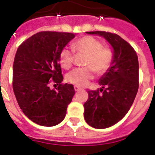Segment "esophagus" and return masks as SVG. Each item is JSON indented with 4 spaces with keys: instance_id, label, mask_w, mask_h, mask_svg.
I'll return each instance as SVG.
<instances>
[{
    "instance_id": "34e87169",
    "label": "esophagus",
    "mask_w": 155,
    "mask_h": 155,
    "mask_svg": "<svg viewBox=\"0 0 155 155\" xmlns=\"http://www.w3.org/2000/svg\"><path fill=\"white\" fill-rule=\"evenodd\" d=\"M74 89H75V91H76V92H77V91H79L80 90V88L79 87V86H75L74 87Z\"/></svg>"
}]
</instances>
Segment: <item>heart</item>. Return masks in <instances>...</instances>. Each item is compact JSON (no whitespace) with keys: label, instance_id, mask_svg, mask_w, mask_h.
Wrapping results in <instances>:
<instances>
[{"label":"heart","instance_id":"obj_1","mask_svg":"<svg viewBox=\"0 0 155 155\" xmlns=\"http://www.w3.org/2000/svg\"><path fill=\"white\" fill-rule=\"evenodd\" d=\"M73 48L78 53L86 55L84 65L86 67L76 68L66 75V80L76 86H86L94 77V70L98 74H102L109 68L113 59L112 50L102 47L99 40L90 36H86L76 40ZM74 61L73 52L66 47L60 51L59 62L62 67L69 69Z\"/></svg>","mask_w":155,"mask_h":155}]
</instances>
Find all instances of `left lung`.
I'll use <instances>...</instances> for the list:
<instances>
[{
  "label": "left lung",
  "instance_id": "obj_1",
  "mask_svg": "<svg viewBox=\"0 0 155 155\" xmlns=\"http://www.w3.org/2000/svg\"><path fill=\"white\" fill-rule=\"evenodd\" d=\"M104 37L113 49L110 66L99 79V90L88 91L84 104V118L95 128L115 125L128 113L138 89L139 66L136 52L131 45L115 34L105 31L86 32Z\"/></svg>",
  "mask_w": 155,
  "mask_h": 155
}]
</instances>
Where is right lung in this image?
<instances>
[{
    "label": "right lung",
    "mask_w": 155,
    "mask_h": 155,
    "mask_svg": "<svg viewBox=\"0 0 155 155\" xmlns=\"http://www.w3.org/2000/svg\"><path fill=\"white\" fill-rule=\"evenodd\" d=\"M76 34L39 32L18 47L13 66V89L24 115L42 126L60 124L73 99V85L61 84L63 77L59 62L60 51ZM53 81L59 86L50 90Z\"/></svg>",
    "instance_id": "add662e5"
}]
</instances>
